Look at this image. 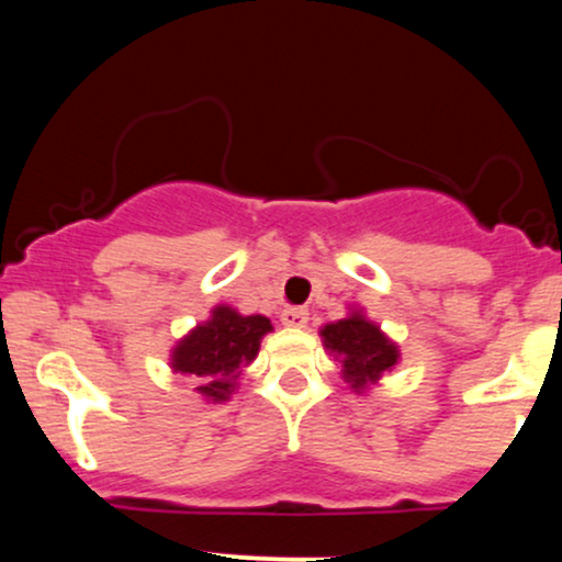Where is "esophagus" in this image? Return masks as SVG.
Listing matches in <instances>:
<instances>
[{
	"instance_id": "esophagus-1",
	"label": "esophagus",
	"mask_w": 562,
	"mask_h": 562,
	"mask_svg": "<svg viewBox=\"0 0 562 562\" xmlns=\"http://www.w3.org/2000/svg\"><path fill=\"white\" fill-rule=\"evenodd\" d=\"M280 319H282V325H285V327H306L308 312L303 306H285V308H282Z\"/></svg>"
}]
</instances>
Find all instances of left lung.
<instances>
[{
    "mask_svg": "<svg viewBox=\"0 0 562 562\" xmlns=\"http://www.w3.org/2000/svg\"><path fill=\"white\" fill-rule=\"evenodd\" d=\"M322 338H325V346L340 357L344 378L351 383V389L375 383L398 359L396 346L362 314H351V317L325 325Z\"/></svg>",
    "mask_w": 562,
    "mask_h": 562,
    "instance_id": "1",
    "label": "left lung"
}]
</instances>
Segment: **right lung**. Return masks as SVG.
<instances>
[{"label": "right lung", "mask_w": 562, "mask_h": 562, "mask_svg": "<svg viewBox=\"0 0 562 562\" xmlns=\"http://www.w3.org/2000/svg\"><path fill=\"white\" fill-rule=\"evenodd\" d=\"M272 330L267 317H243L235 308L216 306L214 317L179 340L171 353V367L198 380L203 396L224 402L235 391L243 367L259 353L261 338Z\"/></svg>", "instance_id": "add662e5"}]
</instances>
